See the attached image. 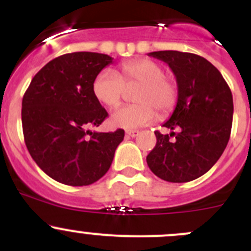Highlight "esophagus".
<instances>
[{
  "label": "esophagus",
  "mask_w": 251,
  "mask_h": 251,
  "mask_svg": "<svg viewBox=\"0 0 251 251\" xmlns=\"http://www.w3.org/2000/svg\"><path fill=\"white\" fill-rule=\"evenodd\" d=\"M126 135H127L128 137H137V136L140 135V131H137V130H127V131H126Z\"/></svg>",
  "instance_id": "obj_1"
}]
</instances>
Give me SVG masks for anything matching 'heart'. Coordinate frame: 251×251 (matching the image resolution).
<instances>
[{"instance_id": "obj_1", "label": "heart", "mask_w": 251, "mask_h": 251, "mask_svg": "<svg viewBox=\"0 0 251 251\" xmlns=\"http://www.w3.org/2000/svg\"><path fill=\"white\" fill-rule=\"evenodd\" d=\"M120 75L111 69H104L95 77L92 91L95 97L115 108L125 97L126 87H135V104L114 110L110 124L115 127L138 128L153 123L156 114L168 115L176 107L178 85L174 76L165 74L161 64L147 58L128 60L120 67Z\"/></svg>"}]
</instances>
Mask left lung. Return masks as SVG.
<instances>
[{"mask_svg": "<svg viewBox=\"0 0 251 251\" xmlns=\"http://www.w3.org/2000/svg\"><path fill=\"white\" fill-rule=\"evenodd\" d=\"M151 57L168 63L176 76L178 98L173 115L155 131L156 144L147 155L151 173L182 183L203 176L224 153L233 120V97L221 73L205 58L178 50H158Z\"/></svg>", "mask_w": 251, "mask_h": 251, "instance_id": "left-lung-1", "label": "left lung"}]
</instances>
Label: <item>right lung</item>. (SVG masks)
Segmentation results:
<instances>
[{
  "mask_svg": "<svg viewBox=\"0 0 251 251\" xmlns=\"http://www.w3.org/2000/svg\"><path fill=\"white\" fill-rule=\"evenodd\" d=\"M113 62L108 54L74 52L48 62L30 82L22 102L24 141L30 155L50 178L68 186H88L109 170L125 136L91 132L107 110L95 97L92 83Z\"/></svg>",
  "mask_w": 251,
  "mask_h": 251,
  "instance_id": "add662e5",
  "label": "right lung"
}]
</instances>
